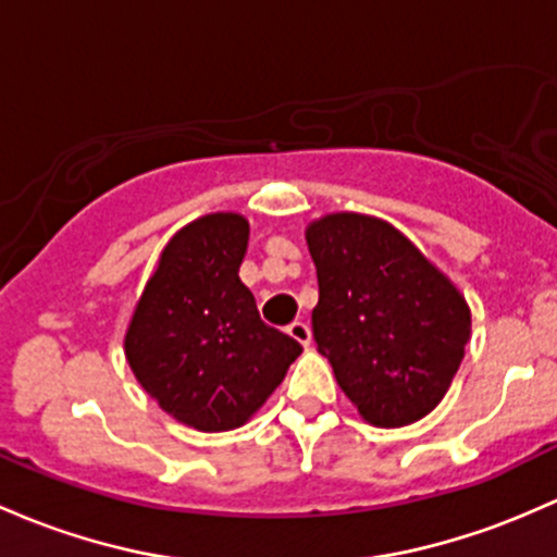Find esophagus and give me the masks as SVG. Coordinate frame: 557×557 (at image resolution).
<instances>
[{
	"label": "esophagus",
	"instance_id": "34e87169",
	"mask_svg": "<svg viewBox=\"0 0 557 557\" xmlns=\"http://www.w3.org/2000/svg\"><path fill=\"white\" fill-rule=\"evenodd\" d=\"M288 336L296 338V342L304 344V347H309V342H312V327L301 323V320H294V323L288 325Z\"/></svg>",
	"mask_w": 557,
	"mask_h": 557
}]
</instances>
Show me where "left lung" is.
<instances>
[{"label":"left lung","mask_w":557,"mask_h":557,"mask_svg":"<svg viewBox=\"0 0 557 557\" xmlns=\"http://www.w3.org/2000/svg\"><path fill=\"white\" fill-rule=\"evenodd\" d=\"M312 333L362 419L406 426L448 392L470 338L459 290L386 221L333 213L307 230Z\"/></svg>","instance_id":"1"}]
</instances>
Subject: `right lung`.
Segmentation results:
<instances>
[{
  "label": "right lung",
  "instance_id": "obj_1",
  "mask_svg": "<svg viewBox=\"0 0 557 557\" xmlns=\"http://www.w3.org/2000/svg\"><path fill=\"white\" fill-rule=\"evenodd\" d=\"M248 221L213 213L184 226L146 283L125 355L140 386L184 424H245L285 379L301 344L259 318L239 280Z\"/></svg>",
  "mask_w": 557,
  "mask_h": 557
}]
</instances>
